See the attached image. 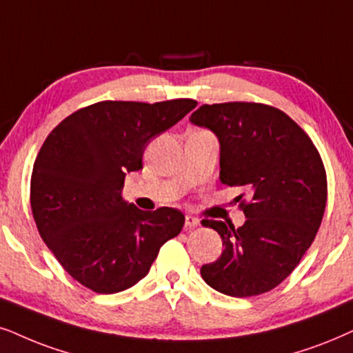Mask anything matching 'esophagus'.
<instances>
[{
    "label": "esophagus",
    "mask_w": 353,
    "mask_h": 353,
    "mask_svg": "<svg viewBox=\"0 0 353 353\" xmlns=\"http://www.w3.org/2000/svg\"><path fill=\"white\" fill-rule=\"evenodd\" d=\"M197 226H200V220L197 216H194V215H187L185 216V228L187 230L197 228Z\"/></svg>",
    "instance_id": "34e87169"
}]
</instances>
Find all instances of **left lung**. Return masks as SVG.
Here are the masks:
<instances>
[{
    "instance_id": "1",
    "label": "left lung",
    "mask_w": 353,
    "mask_h": 353,
    "mask_svg": "<svg viewBox=\"0 0 353 353\" xmlns=\"http://www.w3.org/2000/svg\"><path fill=\"white\" fill-rule=\"evenodd\" d=\"M190 122L207 127L220 140V179L239 185L248 220H203L221 236L225 251L200 274L228 296L248 298L270 292L300 264L323 221L327 177L307 133L276 107L259 102L203 104Z\"/></svg>"
}]
</instances>
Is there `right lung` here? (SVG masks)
<instances>
[{
  "mask_svg": "<svg viewBox=\"0 0 353 353\" xmlns=\"http://www.w3.org/2000/svg\"><path fill=\"white\" fill-rule=\"evenodd\" d=\"M197 105L101 101L61 120L30 176V208L43 243L83 287L102 295L140 282L185 218L179 210H138L122 200L127 172L143 168L146 145Z\"/></svg>",
  "mask_w": 353,
  "mask_h": 353,
  "instance_id": "1",
  "label": "right lung"
}]
</instances>
